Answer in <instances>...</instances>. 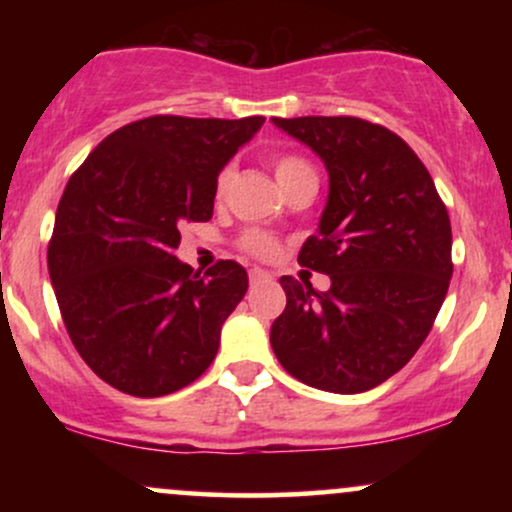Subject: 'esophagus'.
I'll return each mask as SVG.
<instances>
[{
	"label": "esophagus",
	"mask_w": 512,
	"mask_h": 512,
	"mask_svg": "<svg viewBox=\"0 0 512 512\" xmlns=\"http://www.w3.org/2000/svg\"><path fill=\"white\" fill-rule=\"evenodd\" d=\"M272 279V274L264 272V269H250V281L252 284H257V281H269Z\"/></svg>",
	"instance_id": "esophagus-1"
}]
</instances>
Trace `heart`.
<instances>
[{
    "label": "heart",
    "instance_id": "1",
    "mask_svg": "<svg viewBox=\"0 0 512 512\" xmlns=\"http://www.w3.org/2000/svg\"><path fill=\"white\" fill-rule=\"evenodd\" d=\"M274 173L279 185L284 187V192L289 187L298 185V182L305 180H315L317 182V173L313 168V163L305 161L303 156L298 154H279L274 158ZM233 180V168L231 166H223L216 175V185H214V195L216 199H223L228 195V187H231ZM238 245L243 248L248 255L252 257H260V260H272V257L279 255V243L269 236V233L257 231V228H250L240 236Z\"/></svg>",
    "mask_w": 512,
    "mask_h": 512
}]
</instances>
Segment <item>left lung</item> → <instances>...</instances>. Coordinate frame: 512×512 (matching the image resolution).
Listing matches in <instances>:
<instances>
[{"instance_id":"1","label":"left lung","mask_w":512,"mask_h":512,"mask_svg":"<svg viewBox=\"0 0 512 512\" xmlns=\"http://www.w3.org/2000/svg\"><path fill=\"white\" fill-rule=\"evenodd\" d=\"M330 170L320 231L298 264L332 286L281 276L284 313L269 342L286 373L356 395L409 363L431 332L452 276L450 216L431 173L395 132L361 117H272Z\"/></svg>"}]
</instances>
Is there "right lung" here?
<instances>
[{"label": "right lung", "mask_w": 512, "mask_h": 512, "mask_svg": "<svg viewBox=\"0 0 512 512\" xmlns=\"http://www.w3.org/2000/svg\"><path fill=\"white\" fill-rule=\"evenodd\" d=\"M262 122L144 117L108 134L64 187L50 279L76 351L115 390L170 395L214 361L248 272L219 260L199 274L173 250L182 223L211 219L216 175Z\"/></svg>", "instance_id": "1"}]
</instances>
